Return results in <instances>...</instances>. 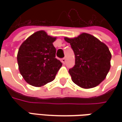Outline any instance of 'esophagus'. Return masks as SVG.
<instances>
[{
    "label": "esophagus",
    "instance_id": "obj_1",
    "mask_svg": "<svg viewBox=\"0 0 122 122\" xmlns=\"http://www.w3.org/2000/svg\"><path fill=\"white\" fill-rule=\"evenodd\" d=\"M61 62H62L63 64H65V62H66V58H62V60H61Z\"/></svg>",
    "mask_w": 122,
    "mask_h": 122
}]
</instances>
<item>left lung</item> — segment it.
<instances>
[{"label": "left lung", "instance_id": "1", "mask_svg": "<svg viewBox=\"0 0 122 122\" xmlns=\"http://www.w3.org/2000/svg\"><path fill=\"white\" fill-rule=\"evenodd\" d=\"M64 39L71 44L75 56V64L68 71L72 81L83 88H92L99 85L111 67V54L108 47L87 33Z\"/></svg>", "mask_w": 122, "mask_h": 122}]
</instances>
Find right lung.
I'll return each instance as SVG.
<instances>
[{
    "instance_id": "1",
    "label": "right lung",
    "mask_w": 122,
    "mask_h": 122,
    "mask_svg": "<svg viewBox=\"0 0 122 122\" xmlns=\"http://www.w3.org/2000/svg\"><path fill=\"white\" fill-rule=\"evenodd\" d=\"M56 37L43 30L30 36L20 47L17 63L20 72L28 83L41 87L52 81L62 63L56 58L53 45Z\"/></svg>"
}]
</instances>
